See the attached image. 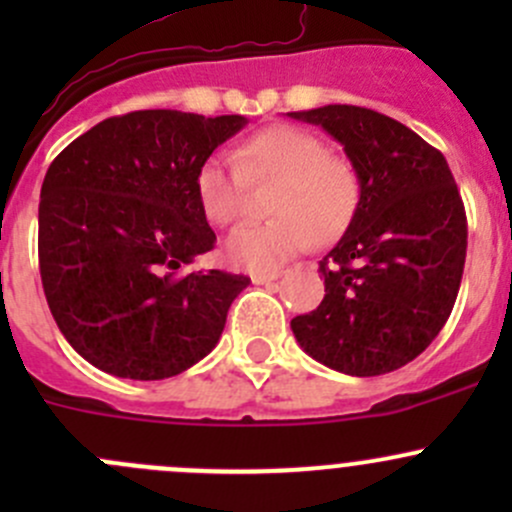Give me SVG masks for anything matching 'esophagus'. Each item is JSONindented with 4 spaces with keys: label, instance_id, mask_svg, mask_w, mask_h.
<instances>
[{
    "label": "esophagus",
    "instance_id": "1",
    "mask_svg": "<svg viewBox=\"0 0 512 512\" xmlns=\"http://www.w3.org/2000/svg\"><path fill=\"white\" fill-rule=\"evenodd\" d=\"M275 280H280V272H255V275H252V282H255V285H270V282Z\"/></svg>",
    "mask_w": 512,
    "mask_h": 512
}]
</instances>
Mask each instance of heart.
<instances>
[{
    "label": "heart",
    "instance_id": "heart-1",
    "mask_svg": "<svg viewBox=\"0 0 512 512\" xmlns=\"http://www.w3.org/2000/svg\"><path fill=\"white\" fill-rule=\"evenodd\" d=\"M223 158H205L193 178L205 220L235 225L245 210L247 185L275 183L267 203L270 223L245 225L225 242L227 260L247 272H277L314 240L332 242L352 223L359 205V175L347 158L297 126H267Z\"/></svg>",
    "mask_w": 512,
    "mask_h": 512
}]
</instances>
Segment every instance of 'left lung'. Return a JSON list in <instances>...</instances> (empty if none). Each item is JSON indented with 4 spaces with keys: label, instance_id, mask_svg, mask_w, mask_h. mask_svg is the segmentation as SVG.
I'll return each mask as SVG.
<instances>
[{
    "label": "left lung",
    "instance_id": "1",
    "mask_svg": "<svg viewBox=\"0 0 512 512\" xmlns=\"http://www.w3.org/2000/svg\"><path fill=\"white\" fill-rule=\"evenodd\" d=\"M322 126L359 175V205L319 262L324 299L292 319L299 347L349 376L414 361L443 329L466 265L468 223L441 151L371 108L332 103L289 113Z\"/></svg>",
    "mask_w": 512,
    "mask_h": 512
}]
</instances>
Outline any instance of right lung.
Segmentation results:
<instances>
[{
    "mask_svg": "<svg viewBox=\"0 0 512 512\" xmlns=\"http://www.w3.org/2000/svg\"><path fill=\"white\" fill-rule=\"evenodd\" d=\"M245 123L133 111L101 121L49 165L39 203L41 285L56 327L96 369L158 381L215 349L250 277L175 270L213 250L195 170Z\"/></svg>",
    "mask_w": 512,
    "mask_h": 512,
    "instance_id": "right-lung-1",
    "label": "right lung"
}]
</instances>
